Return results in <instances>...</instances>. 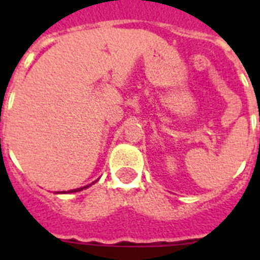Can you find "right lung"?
Wrapping results in <instances>:
<instances>
[{
    "label": "right lung",
    "mask_w": 260,
    "mask_h": 260,
    "mask_svg": "<svg viewBox=\"0 0 260 260\" xmlns=\"http://www.w3.org/2000/svg\"><path fill=\"white\" fill-rule=\"evenodd\" d=\"M88 186H89V185L84 186V187H82V189H80V190H83V189H86V187H88ZM75 191H79V189H75V190H70V191H69V192H75Z\"/></svg>",
    "instance_id": "1"
}]
</instances>
